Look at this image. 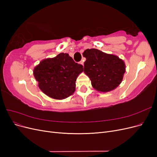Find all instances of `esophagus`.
Segmentation results:
<instances>
[{"instance_id":"1","label":"esophagus","mask_w":157,"mask_h":157,"mask_svg":"<svg viewBox=\"0 0 157 157\" xmlns=\"http://www.w3.org/2000/svg\"><path fill=\"white\" fill-rule=\"evenodd\" d=\"M80 64H81L82 65H84V61L82 60V61H80Z\"/></svg>"}]
</instances>
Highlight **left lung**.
<instances>
[{
    "instance_id": "8db88e82",
    "label": "left lung",
    "mask_w": 157,
    "mask_h": 157,
    "mask_svg": "<svg viewBox=\"0 0 157 157\" xmlns=\"http://www.w3.org/2000/svg\"><path fill=\"white\" fill-rule=\"evenodd\" d=\"M82 54L86 59L84 72L88 76L94 89L105 93L119 86L126 72L124 61L117 56L96 48L87 49Z\"/></svg>"
}]
</instances>
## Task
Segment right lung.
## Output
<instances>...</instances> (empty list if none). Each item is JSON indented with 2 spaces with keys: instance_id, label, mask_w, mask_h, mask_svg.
<instances>
[{
  "instance_id": "1",
  "label": "right lung",
  "mask_w": 157,
  "mask_h": 157,
  "mask_svg": "<svg viewBox=\"0 0 157 157\" xmlns=\"http://www.w3.org/2000/svg\"><path fill=\"white\" fill-rule=\"evenodd\" d=\"M83 71V66L75 63L66 53L42 60L33 69L39 88L46 96L63 99L71 96L76 88V80Z\"/></svg>"
}]
</instances>
